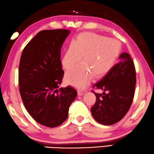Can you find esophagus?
<instances>
[{
	"label": "esophagus",
	"instance_id": "esophagus-1",
	"mask_svg": "<svg viewBox=\"0 0 154 154\" xmlns=\"http://www.w3.org/2000/svg\"><path fill=\"white\" fill-rule=\"evenodd\" d=\"M84 91H82V90H78V95H79V96H83V95L84 94Z\"/></svg>",
	"mask_w": 154,
	"mask_h": 154
}]
</instances>
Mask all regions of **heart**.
Instances as JSON below:
<instances>
[{"mask_svg":"<svg viewBox=\"0 0 154 154\" xmlns=\"http://www.w3.org/2000/svg\"><path fill=\"white\" fill-rule=\"evenodd\" d=\"M121 51L120 42L113 38L94 33H83L67 48L62 64L67 70L81 60L83 63L75 66L67 73V79L72 85L83 88L95 77L103 76L115 65Z\"/></svg>","mask_w":154,"mask_h":154,"instance_id":"1","label":"heart"}]
</instances>
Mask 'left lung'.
<instances>
[{"mask_svg": "<svg viewBox=\"0 0 154 154\" xmlns=\"http://www.w3.org/2000/svg\"><path fill=\"white\" fill-rule=\"evenodd\" d=\"M119 62L105 75L94 88L103 91L96 94L95 105L91 109L95 120L110 125L124 117L131 107L135 94L136 72L129 54L122 53Z\"/></svg>", "mask_w": 154, "mask_h": 154, "instance_id": "8db88e82", "label": "left lung"}]
</instances>
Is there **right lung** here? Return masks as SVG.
Here are the masks:
<instances>
[{
	"mask_svg": "<svg viewBox=\"0 0 154 154\" xmlns=\"http://www.w3.org/2000/svg\"><path fill=\"white\" fill-rule=\"evenodd\" d=\"M66 29L40 31L21 54L19 67V92L26 109L35 121L45 126L62 124L68 116L77 92L59 88L64 72L60 49L70 34Z\"/></svg>",
	"mask_w": 154,
	"mask_h": 154,
	"instance_id": "1",
	"label": "right lung"
}]
</instances>
